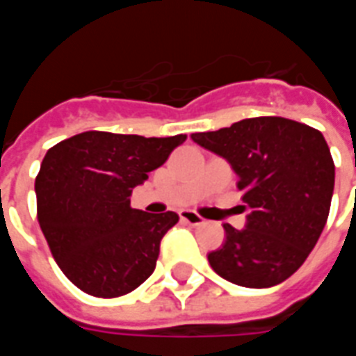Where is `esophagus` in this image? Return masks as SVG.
Here are the masks:
<instances>
[{"instance_id": "obj_1", "label": "esophagus", "mask_w": 356, "mask_h": 356, "mask_svg": "<svg viewBox=\"0 0 356 356\" xmlns=\"http://www.w3.org/2000/svg\"><path fill=\"white\" fill-rule=\"evenodd\" d=\"M179 217H181V221L183 223H188V225H193V227H198V225L204 223V219H202L196 211H191V209H185V211H181L179 213Z\"/></svg>"}]
</instances>
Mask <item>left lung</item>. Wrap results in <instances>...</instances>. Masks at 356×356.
I'll return each instance as SVG.
<instances>
[{"label":"left lung","instance_id":"obj_1","mask_svg":"<svg viewBox=\"0 0 356 356\" xmlns=\"http://www.w3.org/2000/svg\"><path fill=\"white\" fill-rule=\"evenodd\" d=\"M194 143L231 163L248 209L246 227L223 225L208 255L217 275L244 288H270L298 270L330 213L336 168L321 131L288 118H248Z\"/></svg>","mask_w":356,"mask_h":356}]
</instances>
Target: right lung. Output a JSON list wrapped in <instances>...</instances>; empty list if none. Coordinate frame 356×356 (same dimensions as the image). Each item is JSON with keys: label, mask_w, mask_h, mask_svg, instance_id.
<instances>
[{"label": "right lung", "mask_w": 356, "mask_h": 356, "mask_svg": "<svg viewBox=\"0 0 356 356\" xmlns=\"http://www.w3.org/2000/svg\"><path fill=\"white\" fill-rule=\"evenodd\" d=\"M185 139L86 131L47 150L35 177L38 221L81 291L118 298L154 273L160 242L179 216L131 208V193Z\"/></svg>", "instance_id": "obj_1"}]
</instances>
